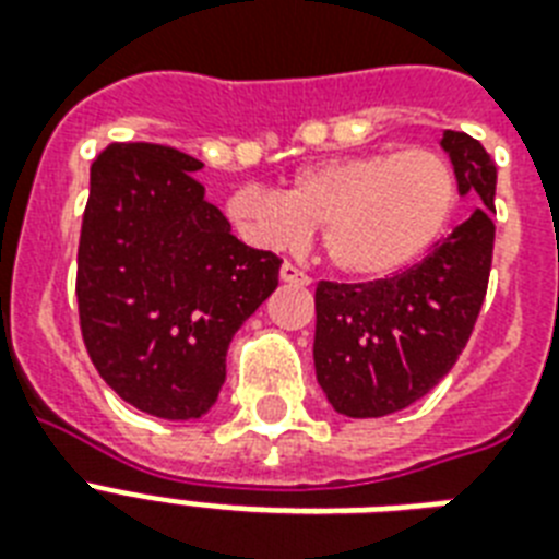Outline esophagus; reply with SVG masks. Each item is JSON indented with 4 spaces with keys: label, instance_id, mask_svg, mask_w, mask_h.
<instances>
[{
    "label": "esophagus",
    "instance_id": "34e87169",
    "mask_svg": "<svg viewBox=\"0 0 559 559\" xmlns=\"http://www.w3.org/2000/svg\"><path fill=\"white\" fill-rule=\"evenodd\" d=\"M281 281H287V284H298V287H307V284H310V275L298 270L296 263L287 261L284 266H281Z\"/></svg>",
    "mask_w": 559,
    "mask_h": 559
}]
</instances>
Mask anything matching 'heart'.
I'll list each match as a JSON object with an SVG mask.
<instances>
[{
	"mask_svg": "<svg viewBox=\"0 0 559 559\" xmlns=\"http://www.w3.org/2000/svg\"><path fill=\"white\" fill-rule=\"evenodd\" d=\"M459 200L452 162L432 147L342 156L301 170L284 193L240 188L228 200L237 231L263 249H296L310 228L348 278L406 270L443 235Z\"/></svg>",
	"mask_w": 559,
	"mask_h": 559,
	"instance_id": "obj_1",
	"label": "heart"
}]
</instances>
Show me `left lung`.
Here are the masks:
<instances>
[{"mask_svg": "<svg viewBox=\"0 0 559 559\" xmlns=\"http://www.w3.org/2000/svg\"><path fill=\"white\" fill-rule=\"evenodd\" d=\"M459 191L481 200L424 261L366 284L319 281L316 380L340 415L382 417L412 406L467 348L493 263L496 162L473 135L447 130Z\"/></svg>", "mask_w": 559, "mask_h": 559, "instance_id": "obj_1", "label": "left lung"}]
</instances>
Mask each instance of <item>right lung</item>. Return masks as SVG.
<instances>
[{
  "instance_id": "obj_1",
  "label": "right lung",
  "mask_w": 559,
  "mask_h": 559,
  "mask_svg": "<svg viewBox=\"0 0 559 559\" xmlns=\"http://www.w3.org/2000/svg\"><path fill=\"white\" fill-rule=\"evenodd\" d=\"M165 144H109L92 162L78 246V316L92 366L130 406L165 420L205 415L228 345L278 287L281 258L240 243Z\"/></svg>"
}]
</instances>
